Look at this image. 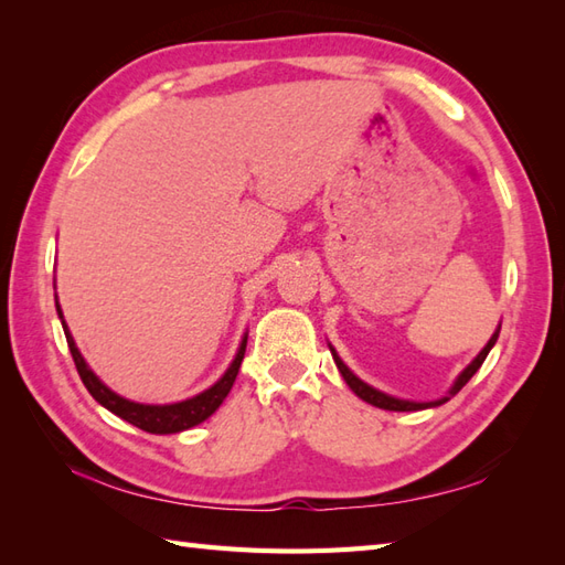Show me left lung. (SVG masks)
I'll use <instances>...</instances> for the list:
<instances>
[{"mask_svg":"<svg viewBox=\"0 0 565 565\" xmlns=\"http://www.w3.org/2000/svg\"><path fill=\"white\" fill-rule=\"evenodd\" d=\"M495 341H498V331L493 333V338L491 341H488V345L481 350L479 355H476V360L471 362V365L463 370L461 374H459V380L455 382V386L449 388V396H455L459 388L467 384L473 374H476V370H479L481 365H483V360H486V355L491 353V348L495 345ZM333 360H335V365H338V370H341V374H343V380L348 382V386L353 388V392L362 398V401H367V404H372V406H377V408H386V411H420V408H430V406H440V404H445V401H449V396H445V398H440V401H430V404H416V401H401V398H394V396H386V394H382V392H377V388H372V386H367L365 382H360L353 372H350L343 362H341V358H338L335 353H333Z\"/></svg>","mask_w":565,"mask_h":565,"instance_id":"obj_1","label":"left lung"}]
</instances>
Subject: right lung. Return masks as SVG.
<instances>
[{
  "instance_id": "obj_1",
  "label": "right lung",
  "mask_w": 565,
  "mask_h": 565,
  "mask_svg": "<svg viewBox=\"0 0 565 565\" xmlns=\"http://www.w3.org/2000/svg\"><path fill=\"white\" fill-rule=\"evenodd\" d=\"M57 315H60V319H62L60 305H57ZM62 329H65V335H67V345H70L72 360H74V367H77L84 386L89 388V394H92L104 408H108L110 413H116V416H120L122 420H128V423L137 425V428H140V430L152 433V435L181 433V430L193 428V425H198V423H203L205 418H210L212 413H215V411L220 408L222 401L227 398L230 388H232V384H234V380H236V374H239L244 353H246V338H244L239 353H236V358H234V362L230 365V370L224 372V377H222L215 386H210L207 392L198 394V396L188 398V401H181V404L147 406V404H135V401H128V398H122V396H118V394H113L110 388H108L102 380H98L89 367H86V362H84V358L79 355L77 345H74L65 321H62Z\"/></svg>"
}]
</instances>
